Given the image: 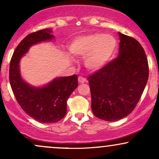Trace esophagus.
Here are the masks:
<instances>
[{
    "label": "esophagus",
    "mask_w": 159,
    "mask_h": 159,
    "mask_svg": "<svg viewBox=\"0 0 159 159\" xmlns=\"http://www.w3.org/2000/svg\"><path fill=\"white\" fill-rule=\"evenodd\" d=\"M86 81H87V80H86L85 78L81 77V76L78 77V82H79L80 84H84V83H85Z\"/></svg>",
    "instance_id": "esophagus-1"
}]
</instances>
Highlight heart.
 I'll list each match as a JSON object with an SVG mask.
<instances>
[{
    "mask_svg": "<svg viewBox=\"0 0 159 159\" xmlns=\"http://www.w3.org/2000/svg\"><path fill=\"white\" fill-rule=\"evenodd\" d=\"M117 46L114 36L102 33H94L75 38L69 45V51L76 56H86L85 66L92 71H97L107 64Z\"/></svg>",
    "mask_w": 159,
    "mask_h": 159,
    "instance_id": "b5f03b06",
    "label": "heart"
}]
</instances>
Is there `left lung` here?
Returning a JSON list of instances; mask_svg holds the SVG:
<instances>
[{
	"instance_id": "left-lung-1",
	"label": "left lung",
	"mask_w": 159,
	"mask_h": 159,
	"mask_svg": "<svg viewBox=\"0 0 159 159\" xmlns=\"http://www.w3.org/2000/svg\"><path fill=\"white\" fill-rule=\"evenodd\" d=\"M119 55L89 76L91 107L96 117L117 121L132 112L149 77L147 57L134 38L119 33Z\"/></svg>"
}]
</instances>
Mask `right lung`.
Wrapping results in <instances>:
<instances>
[{
    "label": "right lung",
    "instance_id": "right-lung-1",
    "mask_svg": "<svg viewBox=\"0 0 159 159\" xmlns=\"http://www.w3.org/2000/svg\"><path fill=\"white\" fill-rule=\"evenodd\" d=\"M52 32V29H43L24 38L10 64V83L18 103L27 115L43 123H56L64 117L67 99L78 87L76 75L56 78L39 87L30 85L21 78L19 62L22 57L33 45L54 39Z\"/></svg>",
    "mask_w": 159,
    "mask_h": 159
}]
</instances>
